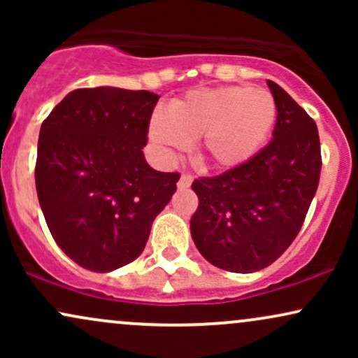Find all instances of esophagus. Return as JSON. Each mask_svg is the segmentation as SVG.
<instances>
[{
  "instance_id": "34e87169",
  "label": "esophagus",
  "mask_w": 358,
  "mask_h": 358,
  "mask_svg": "<svg viewBox=\"0 0 358 358\" xmlns=\"http://www.w3.org/2000/svg\"><path fill=\"white\" fill-rule=\"evenodd\" d=\"M192 185V176L190 175H182V178L178 180V190H187Z\"/></svg>"
}]
</instances>
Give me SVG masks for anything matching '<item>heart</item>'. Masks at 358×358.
<instances>
[{
  "mask_svg": "<svg viewBox=\"0 0 358 358\" xmlns=\"http://www.w3.org/2000/svg\"><path fill=\"white\" fill-rule=\"evenodd\" d=\"M276 102L264 89L244 85L203 89L156 114L150 138L166 153L187 150L200 138V158L212 168L232 170L254 158L264 146L274 122Z\"/></svg>",
  "mask_w": 358,
  "mask_h": 358,
  "instance_id": "b5f03b06",
  "label": "heart"
}]
</instances>
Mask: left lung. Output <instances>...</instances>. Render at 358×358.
Instances as JSON below:
<instances>
[{"label": "left lung", "instance_id": "obj_1", "mask_svg": "<svg viewBox=\"0 0 358 358\" xmlns=\"http://www.w3.org/2000/svg\"><path fill=\"white\" fill-rule=\"evenodd\" d=\"M278 119L269 145L244 165L195 180L190 220L196 249L217 268L256 273L298 236L322 171L318 127L301 106L268 80Z\"/></svg>", "mask_w": 358, "mask_h": 358}]
</instances>
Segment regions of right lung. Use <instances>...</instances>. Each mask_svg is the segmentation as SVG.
<instances>
[{
  "instance_id": "add662e5",
  "label": "right lung",
  "mask_w": 358,
  "mask_h": 358,
  "mask_svg": "<svg viewBox=\"0 0 358 358\" xmlns=\"http://www.w3.org/2000/svg\"><path fill=\"white\" fill-rule=\"evenodd\" d=\"M158 99L148 90L77 89L40 127L43 217L59 248L94 273L133 262L176 190L180 175L153 170L143 153Z\"/></svg>"
}]
</instances>
